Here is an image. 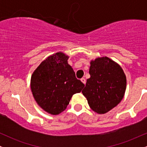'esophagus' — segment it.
Returning <instances> with one entry per match:
<instances>
[{"label": "esophagus", "instance_id": "esophagus-1", "mask_svg": "<svg viewBox=\"0 0 147 147\" xmlns=\"http://www.w3.org/2000/svg\"><path fill=\"white\" fill-rule=\"evenodd\" d=\"M81 81H82V82H83L84 84H86V79L85 78H82V79H81Z\"/></svg>", "mask_w": 147, "mask_h": 147}]
</instances>
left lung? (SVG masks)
Segmentation results:
<instances>
[{
    "label": "left lung",
    "instance_id": "8db88e82",
    "mask_svg": "<svg viewBox=\"0 0 147 147\" xmlns=\"http://www.w3.org/2000/svg\"><path fill=\"white\" fill-rule=\"evenodd\" d=\"M89 74L90 77L82 93L92 111L104 114L122 101L126 87V75L117 63L106 57L91 61Z\"/></svg>",
    "mask_w": 147,
    "mask_h": 147
}]
</instances>
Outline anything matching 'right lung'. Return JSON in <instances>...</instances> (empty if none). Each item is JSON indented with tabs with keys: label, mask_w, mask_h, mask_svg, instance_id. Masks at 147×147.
<instances>
[{
	"label": "right lung",
	"mask_w": 147,
	"mask_h": 147,
	"mask_svg": "<svg viewBox=\"0 0 147 147\" xmlns=\"http://www.w3.org/2000/svg\"><path fill=\"white\" fill-rule=\"evenodd\" d=\"M68 57L57 52L41 62L31 77V90L38 105L48 113L59 115L66 109L72 95L84 84L75 77Z\"/></svg>",
	"instance_id": "right-lung-1"
}]
</instances>
